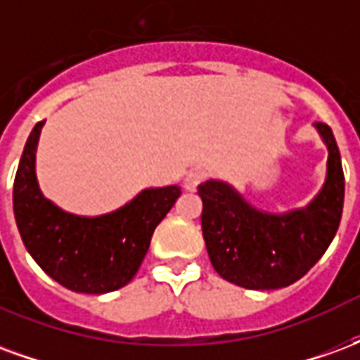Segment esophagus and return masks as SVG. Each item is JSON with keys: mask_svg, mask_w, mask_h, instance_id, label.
<instances>
[{"mask_svg": "<svg viewBox=\"0 0 360 360\" xmlns=\"http://www.w3.org/2000/svg\"><path fill=\"white\" fill-rule=\"evenodd\" d=\"M204 179V173L198 172V169H195V172H188L187 175H185V181H183V187L187 188V191H196V187L202 183Z\"/></svg>", "mask_w": 360, "mask_h": 360, "instance_id": "34e87169", "label": "esophagus"}]
</instances>
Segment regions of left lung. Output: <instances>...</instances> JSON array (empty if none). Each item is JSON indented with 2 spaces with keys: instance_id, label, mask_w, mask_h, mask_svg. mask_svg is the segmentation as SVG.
Returning <instances> with one entry per match:
<instances>
[{
  "instance_id": "8db88e82",
  "label": "left lung",
  "mask_w": 360,
  "mask_h": 360,
  "mask_svg": "<svg viewBox=\"0 0 360 360\" xmlns=\"http://www.w3.org/2000/svg\"><path fill=\"white\" fill-rule=\"evenodd\" d=\"M328 146V175L304 210L266 214L245 202L221 181L198 187L202 235L214 270L245 289H279L295 283L322 258L338 233L345 177L340 148L326 123H316Z\"/></svg>"
}]
</instances>
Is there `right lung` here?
<instances>
[{"label":"right lung","mask_w":360,"mask_h":360,"mask_svg":"<svg viewBox=\"0 0 360 360\" xmlns=\"http://www.w3.org/2000/svg\"><path fill=\"white\" fill-rule=\"evenodd\" d=\"M44 121L28 136L13 185V210L25 247L50 278L75 293H110L127 285L146 257L156 226L179 198L177 185L146 188L123 208L81 218L46 200L34 158Z\"/></svg>","instance_id":"1"}]
</instances>
